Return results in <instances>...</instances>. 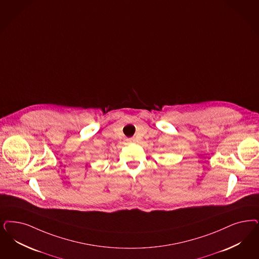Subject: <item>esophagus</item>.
Returning a JSON list of instances; mask_svg holds the SVG:
<instances>
[{
    "label": "esophagus",
    "instance_id": "1",
    "mask_svg": "<svg viewBox=\"0 0 259 259\" xmlns=\"http://www.w3.org/2000/svg\"><path fill=\"white\" fill-rule=\"evenodd\" d=\"M126 141H127V143H134L135 139H133V138H130V139H127Z\"/></svg>",
    "mask_w": 259,
    "mask_h": 259
}]
</instances>
